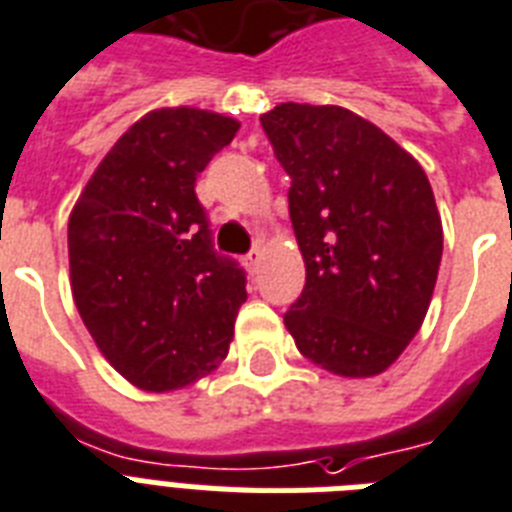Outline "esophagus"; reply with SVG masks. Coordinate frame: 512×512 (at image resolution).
Wrapping results in <instances>:
<instances>
[{"instance_id":"obj_1","label":"esophagus","mask_w":512,"mask_h":512,"mask_svg":"<svg viewBox=\"0 0 512 512\" xmlns=\"http://www.w3.org/2000/svg\"><path fill=\"white\" fill-rule=\"evenodd\" d=\"M261 259H264V253H261L259 245H256V248H253L248 256H245V267H248V272H251V275H256V272H259Z\"/></svg>"}]
</instances>
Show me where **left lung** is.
I'll list each match as a JSON object with an SVG mask.
<instances>
[{
  "mask_svg": "<svg viewBox=\"0 0 512 512\" xmlns=\"http://www.w3.org/2000/svg\"><path fill=\"white\" fill-rule=\"evenodd\" d=\"M261 126L288 171L306 285L285 314L298 351L343 378L394 365L420 330L444 230L423 166L338 105L282 102Z\"/></svg>",
  "mask_w": 512,
  "mask_h": 512,
  "instance_id": "1",
  "label": "left lung"
}]
</instances>
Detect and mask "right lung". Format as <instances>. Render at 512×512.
<instances>
[{
  "mask_svg": "<svg viewBox=\"0 0 512 512\" xmlns=\"http://www.w3.org/2000/svg\"><path fill=\"white\" fill-rule=\"evenodd\" d=\"M237 129L211 110H150L68 219L76 309L102 357L142 391L190 386L230 351L245 275L214 251L195 179Z\"/></svg>",
  "mask_w": 512,
  "mask_h": 512,
  "instance_id": "1",
  "label": "right lung"
}]
</instances>
